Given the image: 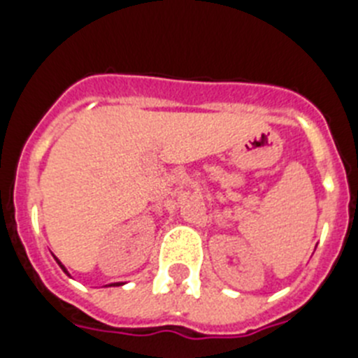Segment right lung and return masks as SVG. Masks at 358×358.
I'll list each match as a JSON object with an SVG mask.
<instances>
[{
  "label": "right lung",
  "mask_w": 358,
  "mask_h": 358,
  "mask_svg": "<svg viewBox=\"0 0 358 358\" xmlns=\"http://www.w3.org/2000/svg\"><path fill=\"white\" fill-rule=\"evenodd\" d=\"M57 263H59V261H57ZM59 265H61V263H59ZM61 268H63V270H64V272H66V268H64V266H63V265H61ZM117 285H122V282H115L113 287H117Z\"/></svg>",
  "instance_id": "right-lung-1"
}]
</instances>
